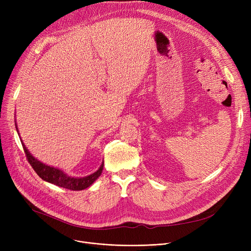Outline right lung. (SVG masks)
Returning <instances> with one entry per match:
<instances>
[{"label":"right lung","instance_id":"right-lung-1","mask_svg":"<svg viewBox=\"0 0 251 251\" xmlns=\"http://www.w3.org/2000/svg\"><path fill=\"white\" fill-rule=\"evenodd\" d=\"M16 125V130L17 133L19 135V131ZM22 147L24 150V152L26 154V157H27L28 163L31 165L33 170L35 171V173L41 177L43 180L54 184V185L66 188V189H70V190H83L89 187L92 183H94L100 175L103 169V161L100 165V167L96 171L95 173H92L88 176L84 177H72L68 174H66L63 170L59 168H55L52 166H49L44 164L43 162L38 161L36 157H34L30 151L26 149L25 144L23 143L21 137H20Z\"/></svg>","mask_w":251,"mask_h":251}]
</instances>
